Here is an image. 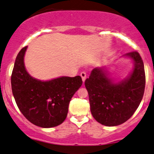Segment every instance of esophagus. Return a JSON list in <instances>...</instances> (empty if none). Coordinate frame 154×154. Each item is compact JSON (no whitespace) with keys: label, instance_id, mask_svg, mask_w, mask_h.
I'll list each match as a JSON object with an SVG mask.
<instances>
[{"label":"esophagus","instance_id":"34e87169","mask_svg":"<svg viewBox=\"0 0 154 154\" xmlns=\"http://www.w3.org/2000/svg\"><path fill=\"white\" fill-rule=\"evenodd\" d=\"M80 76H81V77H82L83 82H84L85 80V79H86V77H87V74H86L85 72H82L80 73Z\"/></svg>","mask_w":154,"mask_h":154}]
</instances>
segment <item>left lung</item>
<instances>
[{"instance_id":"left-lung-1","label":"left lung","mask_w":154,"mask_h":154,"mask_svg":"<svg viewBox=\"0 0 154 154\" xmlns=\"http://www.w3.org/2000/svg\"><path fill=\"white\" fill-rule=\"evenodd\" d=\"M132 59L134 69L128 78L114 82L106 68H95L85 82L91 111L98 122L112 127L121 125L133 115L145 91L143 61L137 51L125 55Z\"/></svg>"}]
</instances>
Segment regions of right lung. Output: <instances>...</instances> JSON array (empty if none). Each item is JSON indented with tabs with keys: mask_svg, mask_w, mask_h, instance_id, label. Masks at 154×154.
<instances>
[{
	"mask_svg": "<svg viewBox=\"0 0 154 154\" xmlns=\"http://www.w3.org/2000/svg\"><path fill=\"white\" fill-rule=\"evenodd\" d=\"M26 48L17 55L11 74L15 101L23 115L33 125L43 128L58 126L66 118L69 104L82 85V78L61 77L49 81L33 78L24 66Z\"/></svg>",
	"mask_w": 154,
	"mask_h": 154,
	"instance_id": "add662e5",
	"label": "right lung"
}]
</instances>
